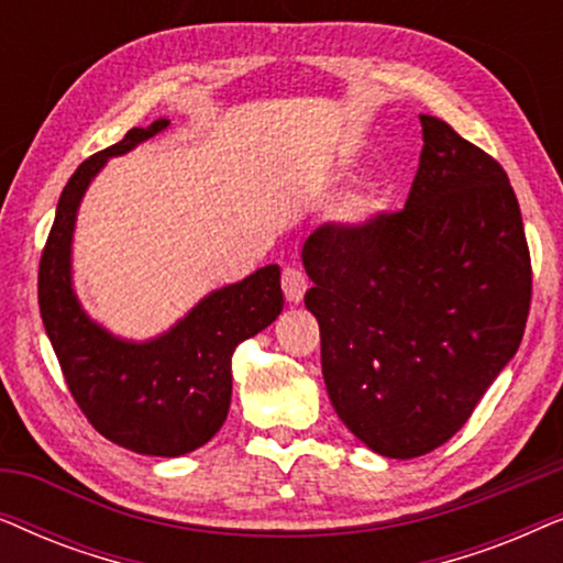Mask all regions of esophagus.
Segmentation results:
<instances>
[{
    "label": "esophagus",
    "instance_id": "1",
    "mask_svg": "<svg viewBox=\"0 0 563 563\" xmlns=\"http://www.w3.org/2000/svg\"><path fill=\"white\" fill-rule=\"evenodd\" d=\"M282 289H284V297H287L289 305H299L307 291V276L299 272V268H284Z\"/></svg>",
    "mask_w": 563,
    "mask_h": 563
}]
</instances>
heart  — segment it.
Wrapping results in <instances>:
<instances>
[{
	"mask_svg": "<svg viewBox=\"0 0 563 563\" xmlns=\"http://www.w3.org/2000/svg\"><path fill=\"white\" fill-rule=\"evenodd\" d=\"M382 207H384L382 189L376 187V184H366V187H361L358 191H353L351 197L343 199L341 207L335 210V222L341 228L358 230L368 225V222L382 212Z\"/></svg>",
	"mask_w": 563,
	"mask_h": 563,
	"instance_id": "b5f03b06",
	"label": "heart"
}]
</instances>
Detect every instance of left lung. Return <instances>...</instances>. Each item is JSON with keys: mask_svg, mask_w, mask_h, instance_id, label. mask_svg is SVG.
<instances>
[{"mask_svg": "<svg viewBox=\"0 0 563 563\" xmlns=\"http://www.w3.org/2000/svg\"><path fill=\"white\" fill-rule=\"evenodd\" d=\"M405 210L307 238L322 379L338 418L387 459H418L464 428L510 364L530 310V253L505 168L420 114Z\"/></svg>", "mask_w": 563, "mask_h": 563, "instance_id": "8db88e82", "label": "left lung"}]
</instances>
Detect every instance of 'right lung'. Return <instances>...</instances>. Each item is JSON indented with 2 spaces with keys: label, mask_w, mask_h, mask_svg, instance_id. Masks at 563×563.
<instances>
[{
  "label": "right lung",
  "mask_w": 563,
  "mask_h": 563,
  "mask_svg": "<svg viewBox=\"0 0 563 563\" xmlns=\"http://www.w3.org/2000/svg\"><path fill=\"white\" fill-rule=\"evenodd\" d=\"M168 120L128 130L76 168L60 191L41 256L37 302L76 405L104 438L143 456H184L222 428L233 395V353L284 307L282 272L268 264L199 299L166 333L128 341L99 325L74 289L71 243L89 184L114 156L164 133Z\"/></svg>",
  "instance_id": "1"
}]
</instances>
